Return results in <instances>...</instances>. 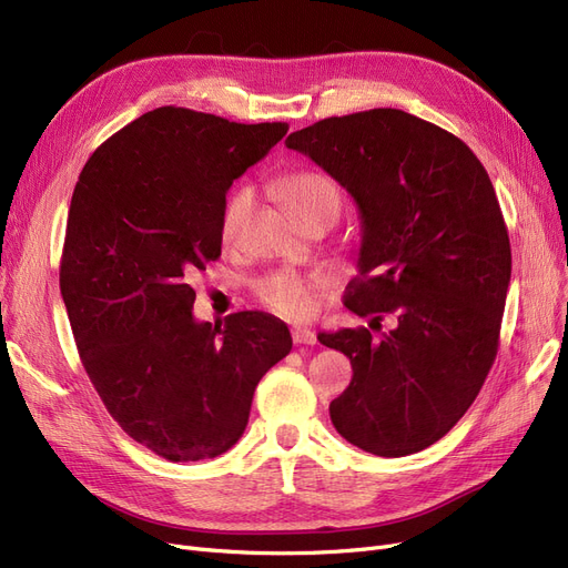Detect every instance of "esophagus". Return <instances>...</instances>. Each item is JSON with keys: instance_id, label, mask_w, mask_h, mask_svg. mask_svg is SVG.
Here are the masks:
<instances>
[{"instance_id": "esophagus-1", "label": "esophagus", "mask_w": 568, "mask_h": 568, "mask_svg": "<svg viewBox=\"0 0 568 568\" xmlns=\"http://www.w3.org/2000/svg\"><path fill=\"white\" fill-rule=\"evenodd\" d=\"M292 342L295 344H316V333L306 327H292Z\"/></svg>"}]
</instances>
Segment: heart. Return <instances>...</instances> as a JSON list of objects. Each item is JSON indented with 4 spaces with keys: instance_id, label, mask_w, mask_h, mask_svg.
Segmentation results:
<instances>
[{
    "instance_id": "obj_1",
    "label": "heart",
    "mask_w": 568,
    "mask_h": 568,
    "mask_svg": "<svg viewBox=\"0 0 568 568\" xmlns=\"http://www.w3.org/2000/svg\"><path fill=\"white\" fill-rule=\"evenodd\" d=\"M276 193L285 210L304 222L308 214H316L321 210H335L339 212V189L331 176L316 170H297L283 174L276 181ZM252 210V191L247 186H237L229 197L222 210V231L224 241H233L241 233L245 219ZM316 281H308L304 276L290 271H276L254 283L257 297L281 316L287 318H306L314 311L316 297Z\"/></svg>"
}]
</instances>
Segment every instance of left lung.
Listing matches in <instances>:
<instances>
[{"instance_id":"1","label":"left lung","mask_w":568,"mask_h":568,"mask_svg":"<svg viewBox=\"0 0 568 568\" xmlns=\"http://www.w3.org/2000/svg\"><path fill=\"white\" fill-rule=\"evenodd\" d=\"M285 145L358 207L346 308L396 316L382 339L365 327L318 335L354 368L333 425L379 457L425 450L467 413L498 354L511 252L490 179L467 143L396 108L325 118Z\"/></svg>"}]
</instances>
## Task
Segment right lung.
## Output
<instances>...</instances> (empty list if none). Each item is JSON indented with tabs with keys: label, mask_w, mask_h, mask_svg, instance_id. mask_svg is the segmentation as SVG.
<instances>
[{
	"label": "right lung",
	"mask_w": 568,
	"mask_h": 568,
	"mask_svg": "<svg viewBox=\"0 0 568 568\" xmlns=\"http://www.w3.org/2000/svg\"><path fill=\"white\" fill-rule=\"evenodd\" d=\"M287 130L162 105L101 143L72 193L61 295L80 358L115 423L164 460L226 453L292 349L287 325L262 311L195 321L189 285L222 257L233 179Z\"/></svg>",
	"instance_id": "add662e5"
}]
</instances>
